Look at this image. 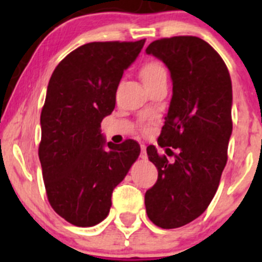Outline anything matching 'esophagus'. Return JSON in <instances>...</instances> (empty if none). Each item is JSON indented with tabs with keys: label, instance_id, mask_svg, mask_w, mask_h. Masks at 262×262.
I'll return each instance as SVG.
<instances>
[{
	"label": "esophagus",
	"instance_id": "34e87169",
	"mask_svg": "<svg viewBox=\"0 0 262 262\" xmlns=\"http://www.w3.org/2000/svg\"><path fill=\"white\" fill-rule=\"evenodd\" d=\"M141 158H147V150H146V146L144 144H141V155H139Z\"/></svg>",
	"mask_w": 262,
	"mask_h": 262
}]
</instances>
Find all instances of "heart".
I'll return each instance as SVG.
<instances>
[{
    "label": "heart",
    "instance_id": "obj_1",
    "mask_svg": "<svg viewBox=\"0 0 262 262\" xmlns=\"http://www.w3.org/2000/svg\"><path fill=\"white\" fill-rule=\"evenodd\" d=\"M141 77L144 84H149L150 82L156 81L160 77H166V71L160 62H148L141 68Z\"/></svg>",
    "mask_w": 262,
    "mask_h": 262
}]
</instances>
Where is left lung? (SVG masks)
I'll return each mask as SVG.
<instances>
[{
    "label": "left lung",
    "instance_id": "left-lung-1",
    "mask_svg": "<svg viewBox=\"0 0 262 262\" xmlns=\"http://www.w3.org/2000/svg\"><path fill=\"white\" fill-rule=\"evenodd\" d=\"M146 53L171 72L172 99L158 144L175 161L147 147L158 179L146 191L144 204L156 226L179 228L207 210L219 186L232 134V81L221 55L198 36L158 39Z\"/></svg>",
    "mask_w": 262,
    "mask_h": 262
}]
</instances>
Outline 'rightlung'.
Listing matches in <instances>:
<instances>
[{
    "label": "right lung",
    "mask_w": 262,
    "mask_h": 262,
    "mask_svg": "<svg viewBox=\"0 0 262 262\" xmlns=\"http://www.w3.org/2000/svg\"><path fill=\"white\" fill-rule=\"evenodd\" d=\"M146 39L94 41L63 58L49 80L41 109L39 160L50 207L77 227L104 221L113 190L141 153L133 139L107 143L100 124L115 107L124 70Z\"/></svg>",
    "instance_id": "1"
}]
</instances>
